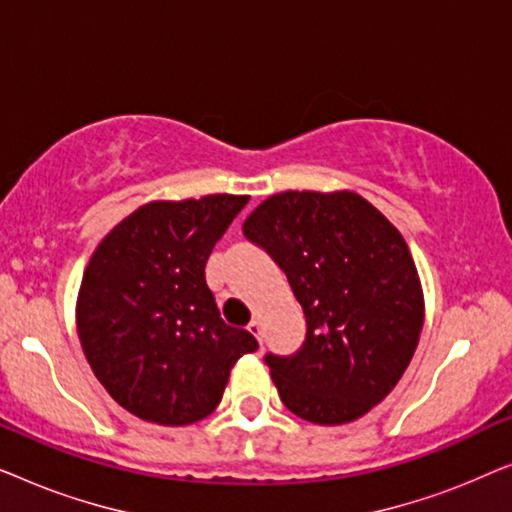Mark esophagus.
<instances>
[{
	"mask_svg": "<svg viewBox=\"0 0 512 512\" xmlns=\"http://www.w3.org/2000/svg\"><path fill=\"white\" fill-rule=\"evenodd\" d=\"M247 331L254 335V338L258 340V342H263V326H261V321H251V324L247 326Z\"/></svg>",
	"mask_w": 512,
	"mask_h": 512,
	"instance_id": "obj_1",
	"label": "esophagus"
}]
</instances>
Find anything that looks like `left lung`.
I'll list each match as a JSON object with an SVG mask.
<instances>
[{
  "instance_id": "8db88e82",
  "label": "left lung",
  "mask_w": 512,
  "mask_h": 512,
  "mask_svg": "<svg viewBox=\"0 0 512 512\" xmlns=\"http://www.w3.org/2000/svg\"><path fill=\"white\" fill-rule=\"evenodd\" d=\"M242 230L286 272L305 312L298 352L265 354L282 403L314 424L366 415L403 377L424 324L401 233L349 191L277 193Z\"/></svg>"
}]
</instances>
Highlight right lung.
Returning <instances> with one entry per match:
<instances>
[{
  "label": "right lung",
  "mask_w": 512,
  "mask_h": 512,
  "mask_svg": "<svg viewBox=\"0 0 512 512\" xmlns=\"http://www.w3.org/2000/svg\"><path fill=\"white\" fill-rule=\"evenodd\" d=\"M247 195L149 202L90 258L76 305L83 354L111 398L144 422L184 426L219 405L251 333L221 319L205 265Z\"/></svg>",
  "instance_id": "add662e5"
}]
</instances>
